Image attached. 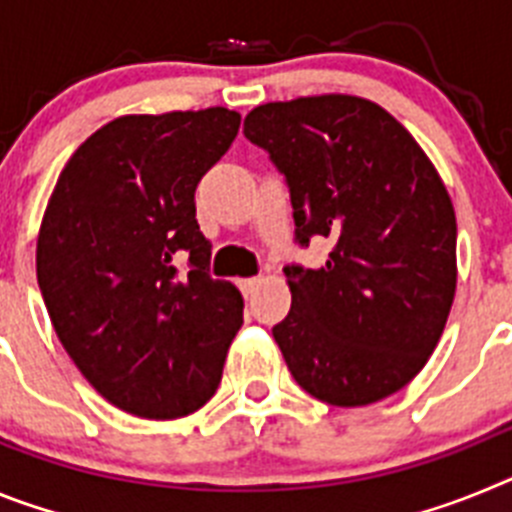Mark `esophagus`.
<instances>
[{"mask_svg": "<svg viewBox=\"0 0 512 512\" xmlns=\"http://www.w3.org/2000/svg\"><path fill=\"white\" fill-rule=\"evenodd\" d=\"M259 284H261V277H248V279H241V282H238V287H241L243 295H251L253 289L259 287Z\"/></svg>", "mask_w": 512, "mask_h": 512, "instance_id": "1", "label": "esophagus"}]
</instances>
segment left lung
<instances>
[{
  "mask_svg": "<svg viewBox=\"0 0 512 512\" xmlns=\"http://www.w3.org/2000/svg\"><path fill=\"white\" fill-rule=\"evenodd\" d=\"M289 184L295 235L333 241L320 269L287 266L292 307L274 341L312 397L361 408L431 359L456 295V215L418 140L377 102L315 94L243 122Z\"/></svg>",
  "mask_w": 512,
  "mask_h": 512,
  "instance_id": "obj_1",
  "label": "left lung"
}]
</instances>
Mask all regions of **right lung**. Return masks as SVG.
<instances>
[{
  "label": "right lung",
  "instance_id": "add662e5",
  "mask_svg": "<svg viewBox=\"0 0 512 512\" xmlns=\"http://www.w3.org/2000/svg\"><path fill=\"white\" fill-rule=\"evenodd\" d=\"M238 128L228 107L115 117L76 148L45 207L35 266L58 341L138 418L200 410L243 323L241 292L207 271L194 207Z\"/></svg>",
  "mask_w": 512,
  "mask_h": 512
}]
</instances>
